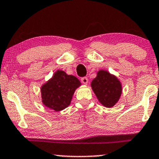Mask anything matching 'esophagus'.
Instances as JSON below:
<instances>
[{
  "label": "esophagus",
  "instance_id": "obj_1",
  "mask_svg": "<svg viewBox=\"0 0 159 159\" xmlns=\"http://www.w3.org/2000/svg\"><path fill=\"white\" fill-rule=\"evenodd\" d=\"M81 81H82V82L83 84H87L88 83V77H82L81 78Z\"/></svg>",
  "mask_w": 159,
  "mask_h": 159
}]
</instances>
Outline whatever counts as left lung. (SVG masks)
Here are the masks:
<instances>
[{
	"mask_svg": "<svg viewBox=\"0 0 159 159\" xmlns=\"http://www.w3.org/2000/svg\"><path fill=\"white\" fill-rule=\"evenodd\" d=\"M98 99L106 107H112L118 101L121 93L120 82L106 71H99L91 83Z\"/></svg>",
	"mask_w": 159,
	"mask_h": 159,
	"instance_id": "1",
	"label": "left lung"
}]
</instances>
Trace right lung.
I'll use <instances>...</instances> for the list:
<instances>
[{
  "instance_id": "obj_1",
  "label": "right lung",
  "mask_w": 159,
  "mask_h": 159,
  "mask_svg": "<svg viewBox=\"0 0 159 159\" xmlns=\"http://www.w3.org/2000/svg\"><path fill=\"white\" fill-rule=\"evenodd\" d=\"M80 84V80L75 76L58 70L41 88L43 103L56 111L64 109L69 106L75 89Z\"/></svg>"
}]
</instances>
